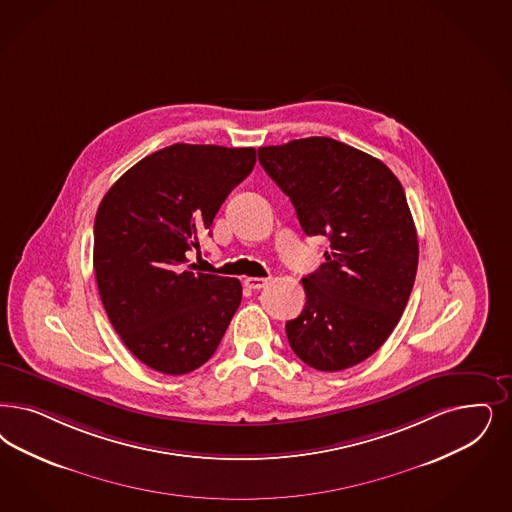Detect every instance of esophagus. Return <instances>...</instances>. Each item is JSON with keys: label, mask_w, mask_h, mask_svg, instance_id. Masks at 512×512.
<instances>
[{"label": "esophagus", "mask_w": 512, "mask_h": 512, "mask_svg": "<svg viewBox=\"0 0 512 512\" xmlns=\"http://www.w3.org/2000/svg\"><path fill=\"white\" fill-rule=\"evenodd\" d=\"M244 283H246V287H249V289H263L268 280L266 278H246Z\"/></svg>", "instance_id": "obj_1"}]
</instances>
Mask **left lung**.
<instances>
[{
  "mask_svg": "<svg viewBox=\"0 0 512 512\" xmlns=\"http://www.w3.org/2000/svg\"><path fill=\"white\" fill-rule=\"evenodd\" d=\"M259 162L304 234L331 242L302 278L306 304L285 323L287 340L316 371L350 369L388 340L414 285L418 236L403 185L382 160L333 138L259 147Z\"/></svg>",
  "mask_w": 512,
  "mask_h": 512,
  "instance_id": "obj_1",
  "label": "left lung"
}]
</instances>
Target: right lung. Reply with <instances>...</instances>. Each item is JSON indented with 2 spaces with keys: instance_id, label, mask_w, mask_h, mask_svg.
Instances as JSON below:
<instances>
[{
  "instance_id": "1",
  "label": "right lung",
  "mask_w": 512,
  "mask_h": 512,
  "mask_svg": "<svg viewBox=\"0 0 512 512\" xmlns=\"http://www.w3.org/2000/svg\"><path fill=\"white\" fill-rule=\"evenodd\" d=\"M255 160L253 147L174 143L124 172L98 206V291L124 346L153 371L202 367L240 306V282L193 272L187 251Z\"/></svg>"
}]
</instances>
